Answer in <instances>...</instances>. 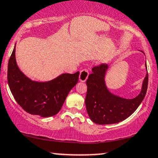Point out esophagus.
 Listing matches in <instances>:
<instances>
[{
	"label": "esophagus",
	"mask_w": 158,
	"mask_h": 158,
	"mask_svg": "<svg viewBox=\"0 0 158 158\" xmlns=\"http://www.w3.org/2000/svg\"><path fill=\"white\" fill-rule=\"evenodd\" d=\"M89 76V71L87 69H83L80 71V74H79V80L82 82L87 80V77Z\"/></svg>",
	"instance_id": "1"
}]
</instances>
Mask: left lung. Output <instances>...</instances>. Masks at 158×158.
<instances>
[{
	"mask_svg": "<svg viewBox=\"0 0 158 158\" xmlns=\"http://www.w3.org/2000/svg\"><path fill=\"white\" fill-rule=\"evenodd\" d=\"M145 66L147 69V64ZM108 69L107 64L93 68V73L86 81V109L91 120L99 125L118 123L129 117L142 102L148 86L147 73L143 81L141 93L134 98L126 99L114 95L106 85L105 76Z\"/></svg>",
	"mask_w": 158,
	"mask_h": 158,
	"instance_id": "obj_1",
	"label": "left lung"
}]
</instances>
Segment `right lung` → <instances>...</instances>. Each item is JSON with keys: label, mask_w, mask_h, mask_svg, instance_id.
<instances>
[{"label": "right lung", "mask_w": 158, "mask_h": 158, "mask_svg": "<svg viewBox=\"0 0 158 158\" xmlns=\"http://www.w3.org/2000/svg\"><path fill=\"white\" fill-rule=\"evenodd\" d=\"M79 72L63 73L49 81H35L27 77L17 66L15 47L8 64V84L18 104L27 113L41 117L57 114L68 94L79 80Z\"/></svg>", "instance_id": "add662e5"}]
</instances>
